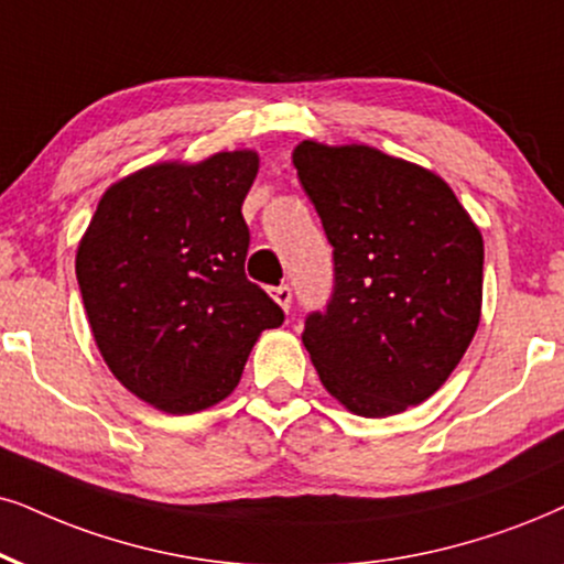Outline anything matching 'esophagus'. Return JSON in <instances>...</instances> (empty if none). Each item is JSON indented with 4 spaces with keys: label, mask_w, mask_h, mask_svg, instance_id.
<instances>
[{
    "label": "esophagus",
    "mask_w": 564,
    "mask_h": 564,
    "mask_svg": "<svg viewBox=\"0 0 564 564\" xmlns=\"http://www.w3.org/2000/svg\"><path fill=\"white\" fill-rule=\"evenodd\" d=\"M273 299H275L278 304L283 306V310H289L291 299H294V294H291V286H275V289H273Z\"/></svg>",
    "instance_id": "34e87169"
}]
</instances>
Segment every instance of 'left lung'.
Returning a JSON list of instances; mask_svg holds the SVG:
<instances>
[{
	"label": "left lung",
	"instance_id": "8db88e82",
	"mask_svg": "<svg viewBox=\"0 0 564 564\" xmlns=\"http://www.w3.org/2000/svg\"><path fill=\"white\" fill-rule=\"evenodd\" d=\"M294 166L333 245V294L302 333L325 390L359 416L426 401L479 327V229L437 174L369 145L304 140Z\"/></svg>",
	"mask_w": 564,
	"mask_h": 564
}]
</instances>
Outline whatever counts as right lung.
<instances>
[{
    "label": "right lung",
    "instance_id": "add662e5",
    "mask_svg": "<svg viewBox=\"0 0 564 564\" xmlns=\"http://www.w3.org/2000/svg\"><path fill=\"white\" fill-rule=\"evenodd\" d=\"M260 159L216 153L155 163L111 184L77 247L75 273L104 361L166 413L210 409L237 388L283 310L245 273L241 216Z\"/></svg>",
    "mask_w": 564,
    "mask_h": 564
}]
</instances>
